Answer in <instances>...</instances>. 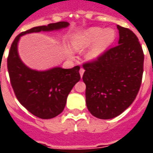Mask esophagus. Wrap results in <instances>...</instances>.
I'll return each instance as SVG.
<instances>
[{
    "label": "esophagus",
    "mask_w": 153,
    "mask_h": 153,
    "mask_svg": "<svg viewBox=\"0 0 153 153\" xmlns=\"http://www.w3.org/2000/svg\"><path fill=\"white\" fill-rule=\"evenodd\" d=\"M84 71H85V70H84V69H83V68H81V69L79 70V74H80V76H81V78L83 77V73H84Z\"/></svg>",
    "instance_id": "34e87169"
}]
</instances>
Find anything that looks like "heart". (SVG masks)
Listing matches in <instances>:
<instances>
[{
    "label": "heart",
    "mask_w": 153,
    "mask_h": 153,
    "mask_svg": "<svg viewBox=\"0 0 153 153\" xmlns=\"http://www.w3.org/2000/svg\"><path fill=\"white\" fill-rule=\"evenodd\" d=\"M115 38L116 33L113 28L92 27L74 35L71 40V47L74 51H80L93 44L87 51L85 58L88 60H94L99 58L112 45Z\"/></svg>",
    "instance_id": "1"
}]
</instances>
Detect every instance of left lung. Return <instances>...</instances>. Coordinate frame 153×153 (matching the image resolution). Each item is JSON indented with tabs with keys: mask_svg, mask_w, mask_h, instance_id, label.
<instances>
[{
	"mask_svg": "<svg viewBox=\"0 0 153 153\" xmlns=\"http://www.w3.org/2000/svg\"><path fill=\"white\" fill-rule=\"evenodd\" d=\"M117 28L119 45L83 65L87 107L102 120L115 118L131 105L143 73L144 55L137 36L128 28Z\"/></svg>",
	"mask_w": 153,
	"mask_h": 153,
	"instance_id": "1",
	"label": "left lung"
}]
</instances>
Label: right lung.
<instances>
[{
    "label": "right lung",
    "instance_id": "add662e5",
    "mask_svg": "<svg viewBox=\"0 0 153 153\" xmlns=\"http://www.w3.org/2000/svg\"><path fill=\"white\" fill-rule=\"evenodd\" d=\"M69 25L68 22L63 21L32 28L19 34L10 47L7 67L11 86L22 106L38 118H54L63 111L67 97L80 80V67H54L45 71L32 70L23 63L19 56V41L27 33L60 30Z\"/></svg>",
    "mask_w": 153,
    "mask_h": 153
}]
</instances>
